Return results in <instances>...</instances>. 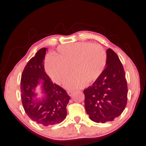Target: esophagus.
<instances>
[{
    "label": "esophagus",
    "instance_id": "1",
    "mask_svg": "<svg viewBox=\"0 0 146 146\" xmlns=\"http://www.w3.org/2000/svg\"><path fill=\"white\" fill-rule=\"evenodd\" d=\"M67 93H68V95L70 96V97H71V96H72L74 93V92H72V91H68V92H67Z\"/></svg>",
    "mask_w": 146,
    "mask_h": 146
}]
</instances>
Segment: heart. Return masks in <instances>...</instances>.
Segmentation results:
<instances>
[{"label": "heart", "instance_id": "obj_1", "mask_svg": "<svg viewBox=\"0 0 146 146\" xmlns=\"http://www.w3.org/2000/svg\"><path fill=\"white\" fill-rule=\"evenodd\" d=\"M55 57L46 63V70L52 80L57 84L64 82L71 73L74 75L65 82L67 90H77L95 81L103 72L107 63V54L97 44L77 42L61 46Z\"/></svg>", "mask_w": 146, "mask_h": 146}]
</instances>
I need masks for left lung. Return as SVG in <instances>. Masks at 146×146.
Listing matches in <instances>:
<instances>
[{"label":"left lung","mask_w":146,"mask_h":146,"mask_svg":"<svg viewBox=\"0 0 146 146\" xmlns=\"http://www.w3.org/2000/svg\"><path fill=\"white\" fill-rule=\"evenodd\" d=\"M106 53L105 69L92 86L84 90L85 109L96 123L113 121L121 114L127 103V81L123 65L111 49H107Z\"/></svg>","instance_id":"8db88e82"}]
</instances>
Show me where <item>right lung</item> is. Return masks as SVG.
Here are the masks:
<instances>
[{
  "label": "right lung",
  "instance_id": "1",
  "mask_svg": "<svg viewBox=\"0 0 146 146\" xmlns=\"http://www.w3.org/2000/svg\"><path fill=\"white\" fill-rule=\"evenodd\" d=\"M48 48H43L27 63L21 78V98L26 114L32 120L43 126L63 121L67 116L66 107L70 97L66 91L53 84L44 69V58ZM42 83L45 97L41 100L35 98V88Z\"/></svg>",
  "mask_w": 146,
  "mask_h": 146
}]
</instances>
